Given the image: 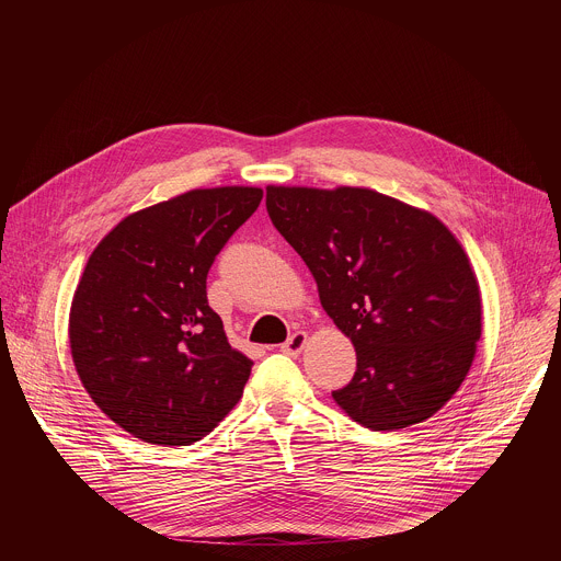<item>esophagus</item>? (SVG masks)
Listing matches in <instances>:
<instances>
[{"label":"esophagus","mask_w":561,"mask_h":561,"mask_svg":"<svg viewBox=\"0 0 561 561\" xmlns=\"http://www.w3.org/2000/svg\"><path fill=\"white\" fill-rule=\"evenodd\" d=\"M306 340H308V335H306V333H301V331L293 333V335H290V337H288V340L282 344V353L297 357V355L304 351V346H306Z\"/></svg>","instance_id":"34e87169"}]
</instances>
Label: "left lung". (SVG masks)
Listing matches in <instances>:
<instances>
[{"label": "left lung", "instance_id": "1", "mask_svg": "<svg viewBox=\"0 0 561 561\" xmlns=\"http://www.w3.org/2000/svg\"><path fill=\"white\" fill-rule=\"evenodd\" d=\"M266 208L355 346L357 370L333 390L340 409L373 431L433 417L482 337L479 284L455 234L428 210L355 186H268Z\"/></svg>", "mask_w": 561, "mask_h": 561}]
</instances>
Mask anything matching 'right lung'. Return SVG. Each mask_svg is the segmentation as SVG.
<instances>
[{"mask_svg": "<svg viewBox=\"0 0 561 561\" xmlns=\"http://www.w3.org/2000/svg\"><path fill=\"white\" fill-rule=\"evenodd\" d=\"M262 188H195L124 217L93 251L70 304L75 370L119 428L191 446L239 402L253 362L228 344L206 277Z\"/></svg>", "mask_w": 561, "mask_h": 561, "instance_id": "obj_1", "label": "right lung"}]
</instances>
